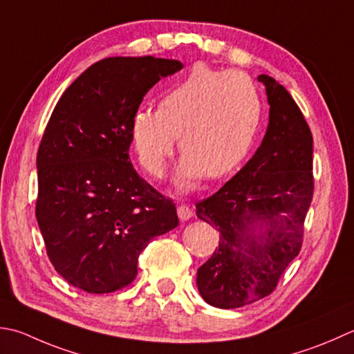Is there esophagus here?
<instances>
[{"mask_svg": "<svg viewBox=\"0 0 354 354\" xmlns=\"http://www.w3.org/2000/svg\"><path fill=\"white\" fill-rule=\"evenodd\" d=\"M178 216L181 221H189L190 218H193V209L190 205L181 204L178 207Z\"/></svg>", "mask_w": 354, "mask_h": 354, "instance_id": "esophagus-1", "label": "esophagus"}]
</instances>
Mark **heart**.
<instances>
[{"label":"heart","instance_id":"heart-1","mask_svg":"<svg viewBox=\"0 0 354 354\" xmlns=\"http://www.w3.org/2000/svg\"><path fill=\"white\" fill-rule=\"evenodd\" d=\"M259 122L261 101L247 76L196 66L162 95L159 109L136 110L130 140L142 167L161 178L178 136L184 158L176 183L190 189L201 175L214 179L236 169Z\"/></svg>","mask_w":354,"mask_h":354}]
</instances>
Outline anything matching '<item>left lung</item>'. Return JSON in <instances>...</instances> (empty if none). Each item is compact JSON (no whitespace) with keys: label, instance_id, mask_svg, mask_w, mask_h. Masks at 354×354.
Returning <instances> with one entry per match:
<instances>
[{"label":"left lung","instance_id":"1","mask_svg":"<svg viewBox=\"0 0 354 354\" xmlns=\"http://www.w3.org/2000/svg\"><path fill=\"white\" fill-rule=\"evenodd\" d=\"M270 104L267 133L230 181L196 204L219 232V247L198 268L207 304L238 308L273 293L301 252L313 199V136L301 109L278 81L259 75Z\"/></svg>","mask_w":354,"mask_h":354}]
</instances>
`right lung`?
Listing matches in <instances>:
<instances>
[{
	"label": "right lung",
	"mask_w": 354,
	"mask_h": 354,
	"mask_svg": "<svg viewBox=\"0 0 354 354\" xmlns=\"http://www.w3.org/2000/svg\"><path fill=\"white\" fill-rule=\"evenodd\" d=\"M183 62L101 59L59 98L41 140L35 214L47 256L71 286L127 287L149 242L179 224L176 207L131 165L130 121L145 93Z\"/></svg>",
	"instance_id": "right-lung-1"
}]
</instances>
